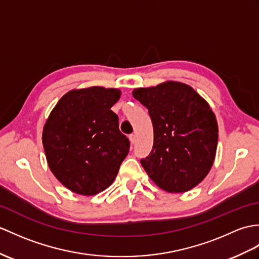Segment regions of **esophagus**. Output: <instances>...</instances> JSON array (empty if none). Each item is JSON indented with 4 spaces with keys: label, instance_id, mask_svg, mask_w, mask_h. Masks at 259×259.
<instances>
[{
    "label": "esophagus",
    "instance_id": "esophagus-1",
    "mask_svg": "<svg viewBox=\"0 0 259 259\" xmlns=\"http://www.w3.org/2000/svg\"><path fill=\"white\" fill-rule=\"evenodd\" d=\"M129 140L131 142V144H135V142H136V136L135 135H130L129 136Z\"/></svg>",
    "mask_w": 259,
    "mask_h": 259
}]
</instances>
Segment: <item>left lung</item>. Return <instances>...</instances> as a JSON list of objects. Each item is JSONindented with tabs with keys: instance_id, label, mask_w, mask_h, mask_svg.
<instances>
[{
	"instance_id": "8db88e82",
	"label": "left lung",
	"mask_w": 259,
	"mask_h": 259,
	"mask_svg": "<svg viewBox=\"0 0 259 259\" xmlns=\"http://www.w3.org/2000/svg\"><path fill=\"white\" fill-rule=\"evenodd\" d=\"M132 95L149 110L153 124V147L141 159L143 169L170 193L195 188L211 170L218 148V121L207 101L179 81L136 88Z\"/></svg>"
}]
</instances>
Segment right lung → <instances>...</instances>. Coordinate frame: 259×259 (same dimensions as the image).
Returning a JSON list of instances; mask_svg holds the SVG:
<instances>
[{
	"label": "right lung",
	"mask_w": 259,
	"mask_h": 259,
	"mask_svg": "<svg viewBox=\"0 0 259 259\" xmlns=\"http://www.w3.org/2000/svg\"><path fill=\"white\" fill-rule=\"evenodd\" d=\"M121 92L94 86L73 89L54 107L43 129L48 166L68 190L95 195L111 185L127 157L129 139L110 108Z\"/></svg>",
	"instance_id": "add662e5"
}]
</instances>
